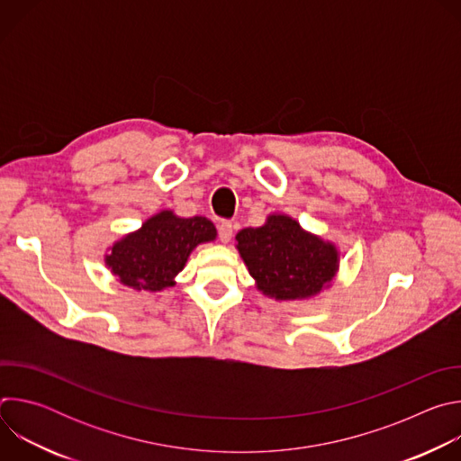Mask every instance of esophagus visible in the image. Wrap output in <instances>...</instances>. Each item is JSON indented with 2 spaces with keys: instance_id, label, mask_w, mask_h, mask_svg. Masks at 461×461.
Here are the masks:
<instances>
[{
  "instance_id": "1",
  "label": "esophagus",
  "mask_w": 461,
  "mask_h": 461,
  "mask_svg": "<svg viewBox=\"0 0 461 461\" xmlns=\"http://www.w3.org/2000/svg\"><path fill=\"white\" fill-rule=\"evenodd\" d=\"M217 230H219V239H221L224 244L231 240V237H233V224H231L230 221H222Z\"/></svg>"
}]
</instances>
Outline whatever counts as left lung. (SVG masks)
<instances>
[{"instance_id":"left-lung-1","label":"left lung","mask_w":461,"mask_h":461,"mask_svg":"<svg viewBox=\"0 0 461 461\" xmlns=\"http://www.w3.org/2000/svg\"><path fill=\"white\" fill-rule=\"evenodd\" d=\"M235 240L257 290L277 301L317 295L339 268L336 244L304 231L288 215H270L260 228L240 230Z\"/></svg>"}]
</instances>
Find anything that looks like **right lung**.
Segmentation results:
<instances>
[{
	"label": "right lung",
	"mask_w": 461,
	"mask_h": 461,
	"mask_svg": "<svg viewBox=\"0 0 461 461\" xmlns=\"http://www.w3.org/2000/svg\"><path fill=\"white\" fill-rule=\"evenodd\" d=\"M215 237L217 230L206 217L184 219L164 210L140 230L116 240L105 255V265L129 288L160 292L175 285L189 253Z\"/></svg>",
	"instance_id": "right-lung-1"
}]
</instances>
